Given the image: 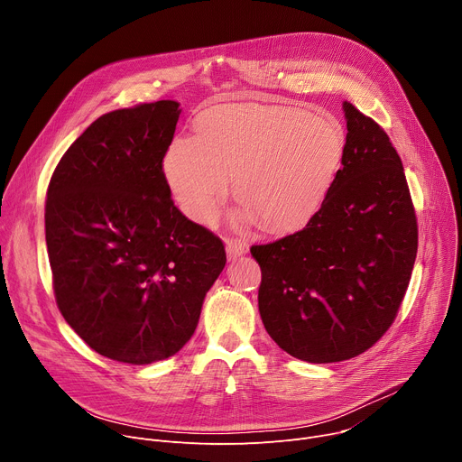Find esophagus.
Instances as JSON below:
<instances>
[{
    "label": "esophagus",
    "mask_w": 462,
    "mask_h": 462,
    "mask_svg": "<svg viewBox=\"0 0 462 462\" xmlns=\"http://www.w3.org/2000/svg\"><path fill=\"white\" fill-rule=\"evenodd\" d=\"M225 245H226V254H228V259H236L243 254L248 252V245L245 241H239V239H225Z\"/></svg>",
    "instance_id": "esophagus-1"
}]
</instances>
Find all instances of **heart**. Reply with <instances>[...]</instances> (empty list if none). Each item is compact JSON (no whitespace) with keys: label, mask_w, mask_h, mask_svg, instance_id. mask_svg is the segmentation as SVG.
Returning <instances> with one entry per match:
<instances>
[{"label":"heart","mask_w":462,"mask_h":462,"mask_svg":"<svg viewBox=\"0 0 462 462\" xmlns=\"http://www.w3.org/2000/svg\"><path fill=\"white\" fill-rule=\"evenodd\" d=\"M199 135L177 137L164 175L179 208L208 223L234 177L245 207L239 221L276 234L305 226L319 210L342 166L346 134L323 115L267 104H223L197 124Z\"/></svg>","instance_id":"1"}]
</instances>
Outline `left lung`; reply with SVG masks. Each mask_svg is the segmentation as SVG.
Returning <instances> with one entry per match:
<instances>
[{
  "label": "left lung",
  "instance_id": "obj_1",
  "mask_svg": "<svg viewBox=\"0 0 462 462\" xmlns=\"http://www.w3.org/2000/svg\"><path fill=\"white\" fill-rule=\"evenodd\" d=\"M346 153L303 230L254 245L259 314L291 356L331 364L373 347L397 318L419 228L402 161L385 131L351 102Z\"/></svg>",
  "mask_w": 462,
  "mask_h": 462
}]
</instances>
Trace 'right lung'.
Instances as JSON below:
<instances>
[{
	"mask_svg": "<svg viewBox=\"0 0 462 462\" xmlns=\"http://www.w3.org/2000/svg\"><path fill=\"white\" fill-rule=\"evenodd\" d=\"M179 115L175 100L102 115L47 188L56 305L91 349L124 364L182 349L226 263L223 241L171 199L162 161Z\"/></svg>",
	"mask_w": 462,
	"mask_h": 462,
	"instance_id": "1",
	"label": "right lung"
}]
</instances>
